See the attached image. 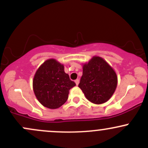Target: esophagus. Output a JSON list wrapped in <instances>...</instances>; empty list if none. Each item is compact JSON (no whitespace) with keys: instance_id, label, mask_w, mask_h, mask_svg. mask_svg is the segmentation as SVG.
Returning a JSON list of instances; mask_svg holds the SVG:
<instances>
[{"instance_id":"obj_1","label":"esophagus","mask_w":148,"mask_h":148,"mask_svg":"<svg viewBox=\"0 0 148 148\" xmlns=\"http://www.w3.org/2000/svg\"><path fill=\"white\" fill-rule=\"evenodd\" d=\"M75 83H76V86H78V85H79V79H76L75 80Z\"/></svg>"}]
</instances>
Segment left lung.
<instances>
[{
  "label": "left lung",
  "instance_id": "left-lung-1",
  "mask_svg": "<svg viewBox=\"0 0 148 148\" xmlns=\"http://www.w3.org/2000/svg\"><path fill=\"white\" fill-rule=\"evenodd\" d=\"M117 84L115 71L101 58L94 56L83 66L79 87L91 102L96 104L106 102L114 93Z\"/></svg>",
  "mask_w": 148,
  "mask_h": 148
}]
</instances>
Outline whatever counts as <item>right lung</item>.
<instances>
[{"label":"right lung","mask_w":148,"mask_h":148,"mask_svg":"<svg viewBox=\"0 0 148 148\" xmlns=\"http://www.w3.org/2000/svg\"><path fill=\"white\" fill-rule=\"evenodd\" d=\"M76 86L64 71V65L55 59L46 60L39 67L33 81L38 101L47 108L56 109L68 99L69 90Z\"/></svg>","instance_id":"obj_1"}]
</instances>
